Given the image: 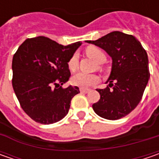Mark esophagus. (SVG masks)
<instances>
[{
  "label": "esophagus",
  "mask_w": 159,
  "mask_h": 159,
  "mask_svg": "<svg viewBox=\"0 0 159 159\" xmlns=\"http://www.w3.org/2000/svg\"><path fill=\"white\" fill-rule=\"evenodd\" d=\"M80 91L81 93L87 94V93H89L90 90H89V89H80Z\"/></svg>",
  "instance_id": "34e87169"
}]
</instances>
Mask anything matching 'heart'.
<instances>
[{"instance_id": "obj_1", "label": "heart", "mask_w": 159, "mask_h": 159, "mask_svg": "<svg viewBox=\"0 0 159 159\" xmlns=\"http://www.w3.org/2000/svg\"><path fill=\"white\" fill-rule=\"evenodd\" d=\"M87 55L93 60H95L97 64H102L106 60V56L104 52L96 47H89L86 50ZM69 69L70 70H75L78 67V57L77 55H73L70 59ZM98 81V77L95 74H88L82 71H79L75 73L71 78V82L73 85L80 87V88H89L95 85Z\"/></svg>"}]
</instances>
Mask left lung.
Returning <instances> with one entry per match:
<instances>
[{
  "instance_id": "1",
  "label": "left lung",
  "mask_w": 159,
  "mask_h": 159,
  "mask_svg": "<svg viewBox=\"0 0 159 159\" xmlns=\"http://www.w3.org/2000/svg\"><path fill=\"white\" fill-rule=\"evenodd\" d=\"M87 42L101 48L112 60L106 81L109 85L97 89L100 100L93 104V110L103 119H121L131 112L143 97L150 79L148 55L134 36L118 31Z\"/></svg>"
}]
</instances>
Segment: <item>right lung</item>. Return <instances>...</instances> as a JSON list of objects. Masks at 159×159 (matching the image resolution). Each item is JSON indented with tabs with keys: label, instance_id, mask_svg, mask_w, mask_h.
<instances>
[{
	"label": "right lung",
	"instance_id": "obj_1",
	"mask_svg": "<svg viewBox=\"0 0 159 159\" xmlns=\"http://www.w3.org/2000/svg\"><path fill=\"white\" fill-rule=\"evenodd\" d=\"M82 42L67 46L44 36L27 39L12 60V86L22 109L34 121L48 125L63 119L78 87L62 86L70 76L68 63Z\"/></svg>",
	"mask_w": 159,
	"mask_h": 159
}]
</instances>
